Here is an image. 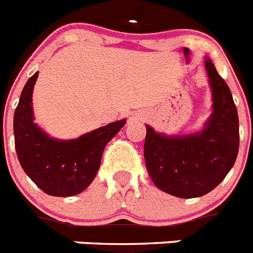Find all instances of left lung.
Returning <instances> with one entry per match:
<instances>
[{"label":"left lung","instance_id":"1","mask_svg":"<svg viewBox=\"0 0 253 253\" xmlns=\"http://www.w3.org/2000/svg\"><path fill=\"white\" fill-rule=\"evenodd\" d=\"M213 113L202 131L165 135L146 125L144 160L154 185L177 198H199L215 189L231 171L240 148V124L231 90L205 59Z\"/></svg>","mask_w":253,"mask_h":253}]
</instances>
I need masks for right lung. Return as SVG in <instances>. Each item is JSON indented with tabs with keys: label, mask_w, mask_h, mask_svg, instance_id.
Segmentation results:
<instances>
[{
	"label": "right lung",
	"mask_w": 253,
	"mask_h": 253,
	"mask_svg": "<svg viewBox=\"0 0 253 253\" xmlns=\"http://www.w3.org/2000/svg\"><path fill=\"white\" fill-rule=\"evenodd\" d=\"M37 78L38 72L28 80L13 115L17 158L26 175L45 194L62 198L77 195L96 177L105 147L126 120L110 123L77 139L49 137L34 123L31 100Z\"/></svg>",
	"instance_id": "right-lung-1"
}]
</instances>
